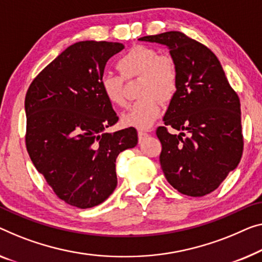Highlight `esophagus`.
<instances>
[{"label":"esophagus","mask_w":262,"mask_h":262,"mask_svg":"<svg viewBox=\"0 0 262 262\" xmlns=\"http://www.w3.org/2000/svg\"><path fill=\"white\" fill-rule=\"evenodd\" d=\"M138 135H139V139L142 140V139L146 138V136H148V133L142 132V130H139V132H138Z\"/></svg>","instance_id":"obj_1"}]
</instances>
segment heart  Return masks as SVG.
I'll return each instance as SVG.
<instances>
[{
    "label": "heart",
    "mask_w": 262,
    "mask_h": 262,
    "mask_svg": "<svg viewBox=\"0 0 262 262\" xmlns=\"http://www.w3.org/2000/svg\"><path fill=\"white\" fill-rule=\"evenodd\" d=\"M118 69L124 79L141 77L139 94L141 99L132 104L122 115V123L128 127L147 129L161 114V101L169 100L177 91V70L169 58L161 57L158 50L136 46L121 56ZM122 76L104 73L100 77V88L112 106L126 104Z\"/></svg>",
    "instance_id": "heart-1"
}]
</instances>
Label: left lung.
Here are the masks:
<instances>
[{"instance_id":"1","label":"left lung","mask_w":262,"mask_h":262,"mask_svg":"<svg viewBox=\"0 0 262 262\" xmlns=\"http://www.w3.org/2000/svg\"><path fill=\"white\" fill-rule=\"evenodd\" d=\"M139 40L166 46L177 70V92L163 116L165 126L156 129L163 174L188 196L212 193L243 155L239 96L215 54L200 42L180 31ZM167 126L181 133L170 135Z\"/></svg>"}]
</instances>
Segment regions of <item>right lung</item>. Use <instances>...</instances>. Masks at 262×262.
I'll list each match as a JSON object with an SVG mask.
<instances>
[{
    "mask_svg": "<svg viewBox=\"0 0 262 262\" xmlns=\"http://www.w3.org/2000/svg\"><path fill=\"white\" fill-rule=\"evenodd\" d=\"M119 42L81 41L69 46L35 77L26 95V146L35 168L54 193L85 209L102 204L118 185L115 162L138 144L129 127L107 133L118 115L100 88Z\"/></svg>",
    "mask_w": 262,
    "mask_h": 262,
    "instance_id": "obj_1",
    "label": "right lung"
}]
</instances>
